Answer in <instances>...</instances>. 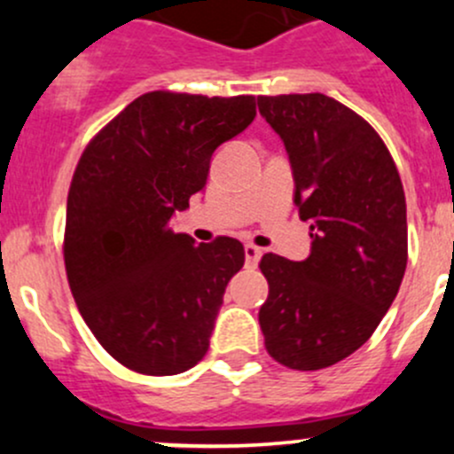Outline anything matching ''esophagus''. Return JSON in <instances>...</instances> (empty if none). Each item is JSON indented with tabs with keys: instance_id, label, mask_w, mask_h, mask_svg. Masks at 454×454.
I'll use <instances>...</instances> for the list:
<instances>
[{
	"instance_id": "obj_1",
	"label": "esophagus",
	"mask_w": 454,
	"mask_h": 454,
	"mask_svg": "<svg viewBox=\"0 0 454 454\" xmlns=\"http://www.w3.org/2000/svg\"><path fill=\"white\" fill-rule=\"evenodd\" d=\"M244 253H246V265H248V268H256V263H259L261 256H263V250L256 248L253 244H246Z\"/></svg>"
}]
</instances>
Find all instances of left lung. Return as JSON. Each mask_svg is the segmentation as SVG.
<instances>
[{"instance_id":"1","label":"left lung","mask_w":454,"mask_h":454,"mask_svg":"<svg viewBox=\"0 0 454 454\" xmlns=\"http://www.w3.org/2000/svg\"><path fill=\"white\" fill-rule=\"evenodd\" d=\"M283 140L294 206L309 222L303 261L263 254L265 349L296 371L332 367L369 340L406 270V200L391 153L367 121L325 94L259 96Z\"/></svg>"}]
</instances>
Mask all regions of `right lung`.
<instances>
[{"label": "right lung", "instance_id": "1", "mask_svg": "<svg viewBox=\"0 0 454 454\" xmlns=\"http://www.w3.org/2000/svg\"><path fill=\"white\" fill-rule=\"evenodd\" d=\"M254 116V96L149 91L81 155L67 195V281L96 340L131 371L184 373L208 351L244 246L195 244L171 219L204 191L215 149Z\"/></svg>", "mask_w": 454, "mask_h": 454}]
</instances>
